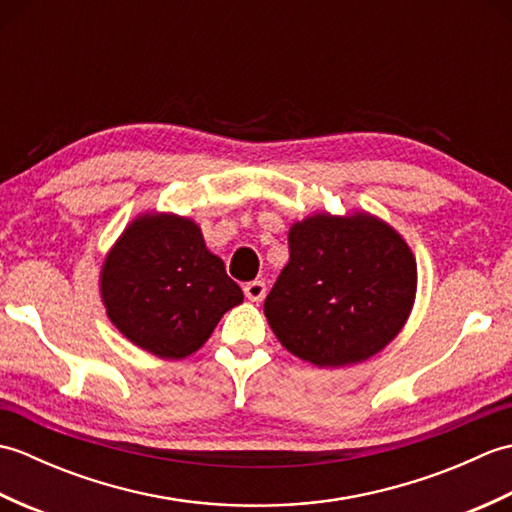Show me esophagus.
Here are the masks:
<instances>
[{
	"mask_svg": "<svg viewBox=\"0 0 512 512\" xmlns=\"http://www.w3.org/2000/svg\"><path fill=\"white\" fill-rule=\"evenodd\" d=\"M244 295L250 301H262L266 297V281H262V279L248 281V284L244 286Z\"/></svg>",
	"mask_w": 512,
	"mask_h": 512,
	"instance_id": "1",
	"label": "esophagus"
}]
</instances>
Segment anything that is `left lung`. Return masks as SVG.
Instances as JSON below:
<instances>
[{
    "label": "left lung",
    "instance_id": "8db88e82",
    "mask_svg": "<svg viewBox=\"0 0 512 512\" xmlns=\"http://www.w3.org/2000/svg\"><path fill=\"white\" fill-rule=\"evenodd\" d=\"M288 246L264 314L290 354L343 367L396 339L418 286L416 257L398 231L365 211L314 213L290 226Z\"/></svg>",
    "mask_w": 512,
    "mask_h": 512
}]
</instances>
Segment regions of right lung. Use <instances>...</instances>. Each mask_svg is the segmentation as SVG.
I'll return each mask as SVG.
<instances>
[{
	"label": "right lung",
	"instance_id": "1",
	"mask_svg": "<svg viewBox=\"0 0 512 512\" xmlns=\"http://www.w3.org/2000/svg\"><path fill=\"white\" fill-rule=\"evenodd\" d=\"M99 281L116 330L169 361L198 352L224 312L244 301L200 226L173 213H143L127 224Z\"/></svg>",
	"mask_w": 512,
	"mask_h": 512
}]
</instances>
